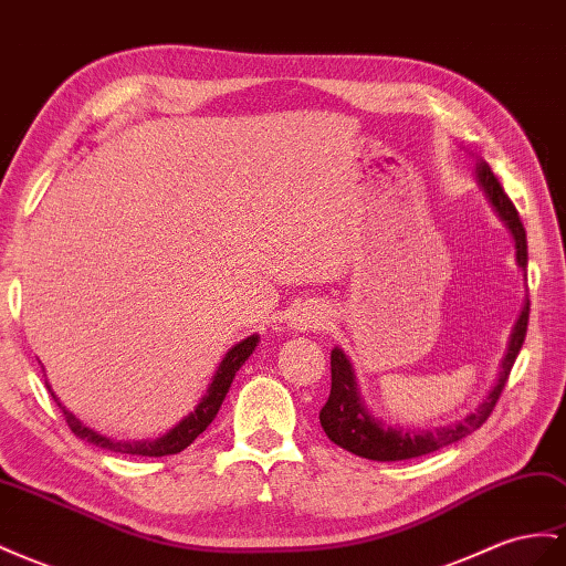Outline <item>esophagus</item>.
I'll use <instances>...</instances> for the list:
<instances>
[{
	"label": "esophagus",
	"instance_id": "esophagus-1",
	"mask_svg": "<svg viewBox=\"0 0 566 566\" xmlns=\"http://www.w3.org/2000/svg\"><path fill=\"white\" fill-rule=\"evenodd\" d=\"M324 312H318L316 307H302L293 314V318H290V324L297 331H312L324 324Z\"/></svg>",
	"mask_w": 566,
	"mask_h": 566
}]
</instances>
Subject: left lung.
I'll list each match as a JSON object with an SVG mask.
<instances>
[{
	"mask_svg": "<svg viewBox=\"0 0 566 566\" xmlns=\"http://www.w3.org/2000/svg\"><path fill=\"white\" fill-rule=\"evenodd\" d=\"M479 180H481L483 190L488 192V197H491V202L497 209L502 221L510 226V231L516 242V262L526 271V262H528L526 231H524L522 219H518L516 207L512 205L507 192L502 190L500 180L495 178V174L491 171V166L488 164L479 166ZM528 310L531 307L526 300L524 310H522V314H518L516 324H514L507 355H505V359H502V371H500V378H497L495 388L491 390V395H488L485 400L479 405V409H473L467 419L457 421L452 426H442V429H436V431H421V433L411 431L409 433L402 429H390V426L374 419L369 411L364 409V402L357 392L353 366H349L347 357L340 353V349L335 347L331 353V395H328L326 405L318 411V421H321V426H324L326 436L343 450L359 454V457H364V460H374V462L411 460V457L431 454L440 448H448V446H452V442L471 436L473 431L481 429V426L488 421V417L493 415V409L502 395V388H505V384H507L514 359L526 338Z\"/></svg>",
	"mask_w": 566,
	"mask_h": 566,
	"instance_id": "obj_1",
	"label": "left lung"
}]
</instances>
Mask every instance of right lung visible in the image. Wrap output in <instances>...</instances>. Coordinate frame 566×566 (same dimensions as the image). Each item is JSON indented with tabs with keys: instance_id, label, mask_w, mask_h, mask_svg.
Returning a JSON list of instances; mask_svg holds the SVG:
<instances>
[{
	"instance_id": "1",
	"label": "right lung",
	"mask_w": 566,
	"mask_h": 566,
	"mask_svg": "<svg viewBox=\"0 0 566 566\" xmlns=\"http://www.w3.org/2000/svg\"><path fill=\"white\" fill-rule=\"evenodd\" d=\"M256 335H250V338H245L242 343H238L235 347L228 349V355L223 357V361L219 364L217 369V376H213L211 386L207 390V395L200 400V405L195 407V411H190V415L182 419L180 423H176L174 429L157 438V440H112V438H104L99 433H95L93 429H87L85 423H81L78 419H75L71 411H66V407H61V402L56 400V395L52 392V388L48 386L50 395L54 405L61 409V415H64L69 429L73 431V436H78L87 442H93V446L97 448H104V450H112V452H120V454H140V457H166V454H178L180 450H186L190 442L200 436L207 426L213 421V417H217V411L223 402V397L228 392V388H231L233 378L238 374V369L242 364L248 361V357L254 353L256 347ZM48 384V380H44Z\"/></svg>"
}]
</instances>
